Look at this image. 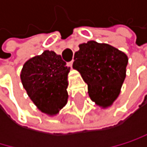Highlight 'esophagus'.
<instances>
[{
  "label": "esophagus",
  "instance_id": "esophagus-1",
  "mask_svg": "<svg viewBox=\"0 0 147 147\" xmlns=\"http://www.w3.org/2000/svg\"><path fill=\"white\" fill-rule=\"evenodd\" d=\"M72 65H73V61H69V63H68V66L72 67Z\"/></svg>",
  "mask_w": 147,
  "mask_h": 147
}]
</instances>
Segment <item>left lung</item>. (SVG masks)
<instances>
[{"instance_id": "1", "label": "left lung", "mask_w": 147, "mask_h": 147, "mask_svg": "<svg viewBox=\"0 0 147 147\" xmlns=\"http://www.w3.org/2000/svg\"><path fill=\"white\" fill-rule=\"evenodd\" d=\"M74 60L73 68L87 84L91 100L102 108L111 106L126 77L127 55L109 44L91 40L79 45Z\"/></svg>"}]
</instances>
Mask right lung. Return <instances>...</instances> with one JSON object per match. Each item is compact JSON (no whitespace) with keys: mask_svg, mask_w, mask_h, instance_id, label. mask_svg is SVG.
<instances>
[{"mask_svg":"<svg viewBox=\"0 0 147 147\" xmlns=\"http://www.w3.org/2000/svg\"><path fill=\"white\" fill-rule=\"evenodd\" d=\"M69 68L54 51L46 50L28 60L21 71V81L33 103L43 113L56 115L68 100Z\"/></svg>","mask_w":147,"mask_h":147,"instance_id":"1","label":"right lung"}]
</instances>
